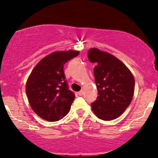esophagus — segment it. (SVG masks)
<instances>
[{
	"label": "esophagus",
	"instance_id": "obj_1",
	"mask_svg": "<svg viewBox=\"0 0 158 158\" xmlns=\"http://www.w3.org/2000/svg\"><path fill=\"white\" fill-rule=\"evenodd\" d=\"M83 93H84V92H83V90H81V91H79V93H78V95H79V96H81V95H83Z\"/></svg>",
	"mask_w": 158,
	"mask_h": 158
}]
</instances>
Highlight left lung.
Instances as JSON below:
<instances>
[{"label":"left lung","instance_id":"8db88e82","mask_svg":"<svg viewBox=\"0 0 158 158\" xmlns=\"http://www.w3.org/2000/svg\"><path fill=\"white\" fill-rule=\"evenodd\" d=\"M87 57L96 64L93 71L98 96L91 103L92 109L103 120L117 118L132 101L134 77L126 65L111 54L92 48Z\"/></svg>","mask_w":158,"mask_h":158}]
</instances>
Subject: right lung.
<instances>
[{
  "label": "right lung",
  "instance_id": "right-lung-1",
  "mask_svg": "<svg viewBox=\"0 0 158 158\" xmlns=\"http://www.w3.org/2000/svg\"><path fill=\"white\" fill-rule=\"evenodd\" d=\"M78 51L55 52L41 60L26 83V94L34 112L47 121L55 122L71 109L75 95L69 89L64 64L77 57Z\"/></svg>",
  "mask_w": 158,
  "mask_h": 158
}]
</instances>
